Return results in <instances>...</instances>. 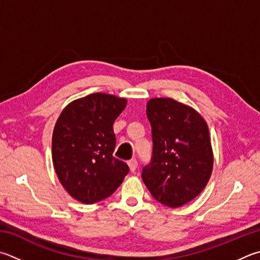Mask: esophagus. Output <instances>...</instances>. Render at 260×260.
<instances>
[{"label": "esophagus", "mask_w": 260, "mask_h": 260, "mask_svg": "<svg viewBox=\"0 0 260 260\" xmlns=\"http://www.w3.org/2000/svg\"><path fill=\"white\" fill-rule=\"evenodd\" d=\"M128 166H129L131 172H135L136 168H138V160H136V159H131L129 161H128Z\"/></svg>", "instance_id": "esophagus-1"}]
</instances>
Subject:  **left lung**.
<instances>
[{
  "label": "left lung",
  "mask_w": 260,
  "mask_h": 260,
  "mask_svg": "<svg viewBox=\"0 0 260 260\" xmlns=\"http://www.w3.org/2000/svg\"><path fill=\"white\" fill-rule=\"evenodd\" d=\"M146 116L153 148L142 179L155 200L177 208L199 196L211 176L208 126L199 112L171 98L151 99Z\"/></svg>",
  "instance_id": "left-lung-1"
}]
</instances>
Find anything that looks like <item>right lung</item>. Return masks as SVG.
Instances as JSON below:
<instances>
[{"mask_svg": "<svg viewBox=\"0 0 260 260\" xmlns=\"http://www.w3.org/2000/svg\"><path fill=\"white\" fill-rule=\"evenodd\" d=\"M127 100L93 93L64 108L52 135V161L60 183L74 199L92 205L110 197L129 168L114 157V122Z\"/></svg>", "mask_w": 260, "mask_h": 260, "instance_id": "1", "label": "right lung"}]
</instances>
